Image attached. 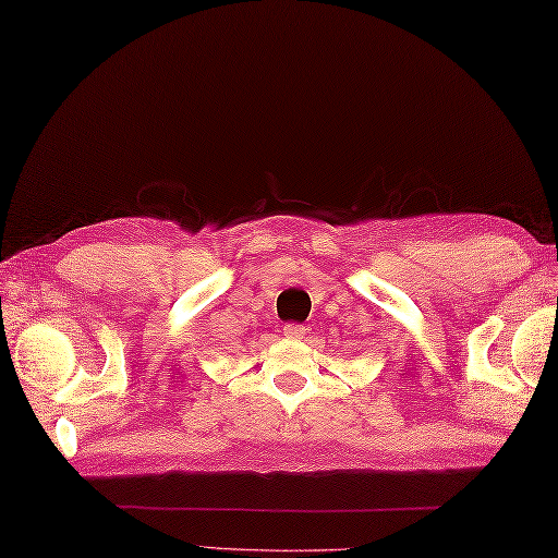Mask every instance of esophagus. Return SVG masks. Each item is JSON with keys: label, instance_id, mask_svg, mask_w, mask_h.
Instances as JSON below:
<instances>
[{"label": "esophagus", "instance_id": "obj_1", "mask_svg": "<svg viewBox=\"0 0 558 558\" xmlns=\"http://www.w3.org/2000/svg\"><path fill=\"white\" fill-rule=\"evenodd\" d=\"M306 330H310V328H306L304 324H286V326H282V336H286V338H304Z\"/></svg>", "mask_w": 558, "mask_h": 558}]
</instances>
